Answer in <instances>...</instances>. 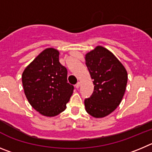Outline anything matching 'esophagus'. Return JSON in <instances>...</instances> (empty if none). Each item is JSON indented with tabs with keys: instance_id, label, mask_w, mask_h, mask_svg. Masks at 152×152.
Instances as JSON below:
<instances>
[{
	"instance_id": "obj_1",
	"label": "esophagus",
	"mask_w": 152,
	"mask_h": 152,
	"mask_svg": "<svg viewBox=\"0 0 152 152\" xmlns=\"http://www.w3.org/2000/svg\"><path fill=\"white\" fill-rule=\"evenodd\" d=\"M79 86H80V83H77L76 85H75V87H76V88H79Z\"/></svg>"
}]
</instances>
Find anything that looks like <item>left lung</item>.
Wrapping results in <instances>:
<instances>
[{
    "label": "left lung",
    "mask_w": 152,
    "mask_h": 152,
    "mask_svg": "<svg viewBox=\"0 0 152 152\" xmlns=\"http://www.w3.org/2000/svg\"><path fill=\"white\" fill-rule=\"evenodd\" d=\"M86 64L93 79L94 91L85 100L86 112L95 118L109 115L120 105L126 91V68L110 50L102 46L86 54Z\"/></svg>",
    "instance_id": "obj_1"
}]
</instances>
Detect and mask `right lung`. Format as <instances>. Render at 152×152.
Wrapping results in <instances>:
<instances>
[{
    "mask_svg": "<svg viewBox=\"0 0 152 152\" xmlns=\"http://www.w3.org/2000/svg\"><path fill=\"white\" fill-rule=\"evenodd\" d=\"M59 54L53 48L45 49L22 75L28 102L45 117H55L64 111L74 89L67 83V70L59 62Z\"/></svg>",
    "mask_w": 152,
    "mask_h": 152,
    "instance_id": "obj_1",
    "label": "right lung"
}]
</instances>
